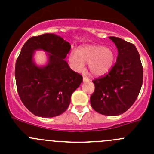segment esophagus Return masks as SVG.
<instances>
[{
  "mask_svg": "<svg viewBox=\"0 0 154 154\" xmlns=\"http://www.w3.org/2000/svg\"><path fill=\"white\" fill-rule=\"evenodd\" d=\"M89 79L87 78V77H85V76H83V82H89Z\"/></svg>",
  "mask_w": 154,
  "mask_h": 154,
  "instance_id": "1",
  "label": "esophagus"
}]
</instances>
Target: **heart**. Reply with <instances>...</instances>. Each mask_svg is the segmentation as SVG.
<instances>
[{
	"instance_id": "b5f03b06",
	"label": "heart",
	"mask_w": 154,
	"mask_h": 154,
	"mask_svg": "<svg viewBox=\"0 0 154 154\" xmlns=\"http://www.w3.org/2000/svg\"><path fill=\"white\" fill-rule=\"evenodd\" d=\"M116 60L112 48L99 45H86L79 48L77 51H71L69 61L76 72H81L85 63H88L89 73L95 77H102L109 72Z\"/></svg>"
}]
</instances>
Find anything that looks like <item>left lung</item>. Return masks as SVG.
<instances>
[{
    "label": "left lung",
    "instance_id": "obj_1",
    "mask_svg": "<svg viewBox=\"0 0 154 154\" xmlns=\"http://www.w3.org/2000/svg\"><path fill=\"white\" fill-rule=\"evenodd\" d=\"M118 49L115 65L108 75L93 80L90 97L94 110L105 116H118L127 111L138 96L143 79L140 57L135 45L111 36Z\"/></svg>",
    "mask_w": 154,
    "mask_h": 154
}]
</instances>
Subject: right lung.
I'll return each mask as SVG.
<instances>
[{
    "label": "right lung",
    "mask_w": 154,
    "mask_h": 154,
    "mask_svg": "<svg viewBox=\"0 0 154 154\" xmlns=\"http://www.w3.org/2000/svg\"><path fill=\"white\" fill-rule=\"evenodd\" d=\"M71 45L55 34H44L28 39L15 65V79L23 104L34 115L55 117L65 112L72 94L82 82V76L70 69L65 57ZM35 51H43L47 63L38 66Z\"/></svg>",
    "instance_id": "obj_1"
}]
</instances>
